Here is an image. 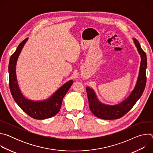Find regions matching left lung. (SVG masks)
<instances>
[{
	"label": "left lung",
	"mask_w": 153,
	"mask_h": 153,
	"mask_svg": "<svg viewBox=\"0 0 153 153\" xmlns=\"http://www.w3.org/2000/svg\"><path fill=\"white\" fill-rule=\"evenodd\" d=\"M133 40L137 51L140 55V67L138 79L134 88L125 100L119 104L115 105L102 103L97 99L94 91L88 86L86 87L90 110L94 115L100 119L105 120H113L122 117L133 107L137 101L141 97L145 90L146 82V55L142 49L137 40L136 39H133Z\"/></svg>",
	"instance_id": "1"
}]
</instances>
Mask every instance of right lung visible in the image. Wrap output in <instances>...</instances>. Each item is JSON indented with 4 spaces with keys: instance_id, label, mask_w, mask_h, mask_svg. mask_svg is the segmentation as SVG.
Wrapping results in <instances>:
<instances>
[{
    "instance_id": "right-lung-1",
    "label": "right lung",
    "mask_w": 153,
    "mask_h": 153,
    "mask_svg": "<svg viewBox=\"0 0 153 153\" xmlns=\"http://www.w3.org/2000/svg\"><path fill=\"white\" fill-rule=\"evenodd\" d=\"M28 39L20 43L10 57L8 67L10 89L15 102L28 116L35 119H45L54 116L59 112L63 98L70 88L73 81L71 80L65 83L50 97L44 100L34 101L26 99L22 94L17 82L16 67L18 57Z\"/></svg>"
}]
</instances>
